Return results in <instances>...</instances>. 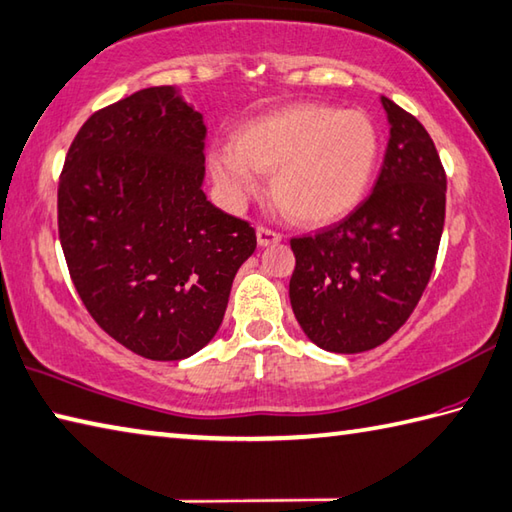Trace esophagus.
<instances>
[{
    "instance_id": "obj_1",
    "label": "esophagus",
    "mask_w": 512,
    "mask_h": 512,
    "mask_svg": "<svg viewBox=\"0 0 512 512\" xmlns=\"http://www.w3.org/2000/svg\"><path fill=\"white\" fill-rule=\"evenodd\" d=\"M256 238H258V245H260V247H267V245L281 243L283 234H278V231L269 229V227H265V225H258V227H256Z\"/></svg>"
}]
</instances>
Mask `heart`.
Wrapping results in <instances>:
<instances>
[{
	"instance_id": "b5f03b06",
	"label": "heart",
	"mask_w": 512,
	"mask_h": 512,
	"mask_svg": "<svg viewBox=\"0 0 512 512\" xmlns=\"http://www.w3.org/2000/svg\"><path fill=\"white\" fill-rule=\"evenodd\" d=\"M379 147V131L361 111L292 104L245 122L236 147L220 144L209 167L231 200L254 194L258 173H274L272 194L289 218L327 225L361 205Z\"/></svg>"
}]
</instances>
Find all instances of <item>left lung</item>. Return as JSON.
I'll return each instance as SVG.
<instances>
[{
	"label": "left lung",
	"mask_w": 512,
	"mask_h": 512,
	"mask_svg": "<svg viewBox=\"0 0 512 512\" xmlns=\"http://www.w3.org/2000/svg\"><path fill=\"white\" fill-rule=\"evenodd\" d=\"M390 140L368 200L339 225L292 238L289 301L307 339L336 354L372 350L426 289L446 218V171L423 124L383 95Z\"/></svg>",
	"instance_id": "obj_1"
}]
</instances>
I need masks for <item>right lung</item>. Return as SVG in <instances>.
<instances>
[{
    "instance_id": "right-lung-1",
    "label": "right lung",
    "mask_w": 512,
    "mask_h": 512,
    "mask_svg": "<svg viewBox=\"0 0 512 512\" xmlns=\"http://www.w3.org/2000/svg\"><path fill=\"white\" fill-rule=\"evenodd\" d=\"M202 113L173 86L95 111L66 153L57 227L93 321L127 350L180 361L227 310L256 231L207 200Z\"/></svg>"
}]
</instances>
